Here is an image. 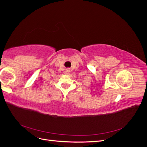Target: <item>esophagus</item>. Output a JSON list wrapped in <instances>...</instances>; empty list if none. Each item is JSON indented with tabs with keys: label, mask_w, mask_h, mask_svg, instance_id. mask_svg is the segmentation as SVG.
I'll use <instances>...</instances> for the list:
<instances>
[{
	"label": "esophagus",
	"mask_w": 147,
	"mask_h": 147,
	"mask_svg": "<svg viewBox=\"0 0 147 147\" xmlns=\"http://www.w3.org/2000/svg\"><path fill=\"white\" fill-rule=\"evenodd\" d=\"M64 74H66V75H69V74H70V70H69V69H67V70H65L64 71Z\"/></svg>",
	"instance_id": "1"
}]
</instances>
